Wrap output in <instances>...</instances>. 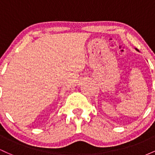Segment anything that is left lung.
<instances>
[{"mask_svg": "<svg viewBox=\"0 0 155 155\" xmlns=\"http://www.w3.org/2000/svg\"><path fill=\"white\" fill-rule=\"evenodd\" d=\"M136 50H138V49H136Z\"/></svg>", "mask_w": 155, "mask_h": 155, "instance_id": "8db88e82", "label": "left lung"}]
</instances>
